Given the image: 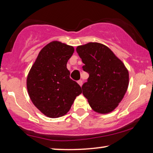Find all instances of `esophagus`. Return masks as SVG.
<instances>
[{
    "mask_svg": "<svg viewBox=\"0 0 153 153\" xmlns=\"http://www.w3.org/2000/svg\"><path fill=\"white\" fill-rule=\"evenodd\" d=\"M78 83L79 84V85H80V86H81V85H82V83H83V81L82 80H79Z\"/></svg>",
    "mask_w": 153,
    "mask_h": 153,
    "instance_id": "obj_1",
    "label": "esophagus"
}]
</instances>
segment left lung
Masks as SVG:
<instances>
[{"instance_id":"left-lung-1","label":"left lung","mask_w":153,"mask_h":153,"mask_svg":"<svg viewBox=\"0 0 153 153\" xmlns=\"http://www.w3.org/2000/svg\"><path fill=\"white\" fill-rule=\"evenodd\" d=\"M76 52L88 73L82 85L83 95L96 112L107 114L117 107L126 93L129 73L120 59L102 44L90 42L79 46Z\"/></svg>"}]
</instances>
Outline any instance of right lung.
Listing matches in <instances>:
<instances>
[{"mask_svg": "<svg viewBox=\"0 0 153 153\" xmlns=\"http://www.w3.org/2000/svg\"><path fill=\"white\" fill-rule=\"evenodd\" d=\"M74 48L54 41L39 53L27 77V89L34 105L50 118H58L70 111L81 88L70 79L67 62Z\"/></svg>", "mask_w": 153, "mask_h": 153, "instance_id": "obj_1", "label": "right lung"}]
</instances>
